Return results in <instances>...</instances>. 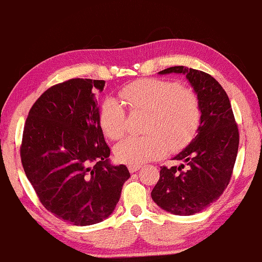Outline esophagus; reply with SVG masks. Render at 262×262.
I'll use <instances>...</instances> for the list:
<instances>
[{
  "instance_id": "1",
  "label": "esophagus",
  "mask_w": 262,
  "mask_h": 262,
  "mask_svg": "<svg viewBox=\"0 0 262 262\" xmlns=\"http://www.w3.org/2000/svg\"><path fill=\"white\" fill-rule=\"evenodd\" d=\"M141 169V165H128V171H130L131 173L136 172V171H138Z\"/></svg>"
}]
</instances>
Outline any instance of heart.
Listing matches in <instances>:
<instances>
[{
	"label": "heart",
	"instance_id": "1",
	"mask_svg": "<svg viewBox=\"0 0 262 262\" xmlns=\"http://www.w3.org/2000/svg\"><path fill=\"white\" fill-rule=\"evenodd\" d=\"M132 113L147 112L143 136L125 138L115 147L116 159L127 165H142L158 159L167 149L179 150L195 136L200 124V102L192 89L161 79H141L119 92ZM99 125L111 140H119L127 127L121 102L108 97L99 108Z\"/></svg>",
	"mask_w": 262,
	"mask_h": 262
}]
</instances>
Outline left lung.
<instances>
[{
	"instance_id": "obj_1",
	"label": "left lung",
	"mask_w": 262,
	"mask_h": 262,
	"mask_svg": "<svg viewBox=\"0 0 262 262\" xmlns=\"http://www.w3.org/2000/svg\"><path fill=\"white\" fill-rule=\"evenodd\" d=\"M183 74L200 102L198 135L173 160L180 166H161L151 199L171 214L188 216L219 199L230 183L239 146V131L231 102L209 74L187 67H171L159 74Z\"/></svg>"
}]
</instances>
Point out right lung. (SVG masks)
Returning a JSON list of instances; mask_svg holds the SVG:
<instances>
[{"instance_id":"add662e5","label":"right lung","mask_w":262,"mask_h":262,"mask_svg":"<svg viewBox=\"0 0 262 262\" xmlns=\"http://www.w3.org/2000/svg\"><path fill=\"white\" fill-rule=\"evenodd\" d=\"M103 80L70 79L45 91L31 106L20 146L25 175L42 205L74 226L105 220L130 177L109 161L95 92Z\"/></svg>"}]
</instances>
